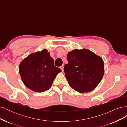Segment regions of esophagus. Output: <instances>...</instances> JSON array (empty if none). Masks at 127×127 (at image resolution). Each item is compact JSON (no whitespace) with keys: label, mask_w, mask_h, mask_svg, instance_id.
Segmentation results:
<instances>
[{"label":"esophagus","mask_w":127,"mask_h":127,"mask_svg":"<svg viewBox=\"0 0 127 127\" xmlns=\"http://www.w3.org/2000/svg\"><path fill=\"white\" fill-rule=\"evenodd\" d=\"M64 66H63V65L60 67V69H61V71H62L63 72H64Z\"/></svg>","instance_id":"obj_1"}]
</instances>
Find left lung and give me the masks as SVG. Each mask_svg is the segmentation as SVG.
<instances>
[{
	"label": "left lung",
	"mask_w": 127,
	"mask_h": 127,
	"mask_svg": "<svg viewBox=\"0 0 127 127\" xmlns=\"http://www.w3.org/2000/svg\"><path fill=\"white\" fill-rule=\"evenodd\" d=\"M64 71L70 86L85 93L96 87L103 78L104 68L101 57L87 49H75L68 53Z\"/></svg>",
	"instance_id": "8db88e82"
}]
</instances>
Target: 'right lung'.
Masks as SVG:
<instances>
[{
	"label": "right lung",
	"instance_id": "1",
	"mask_svg": "<svg viewBox=\"0 0 127 127\" xmlns=\"http://www.w3.org/2000/svg\"><path fill=\"white\" fill-rule=\"evenodd\" d=\"M53 61L46 49L28 56L19 66L23 83L29 89L36 92L48 90L58 73L61 71L55 66Z\"/></svg>",
	"mask_w": 127,
	"mask_h": 127
}]
</instances>
